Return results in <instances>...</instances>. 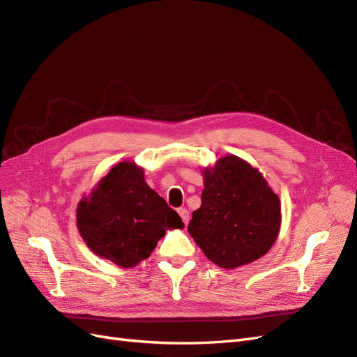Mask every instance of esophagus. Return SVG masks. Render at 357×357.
I'll return each instance as SVG.
<instances>
[{
  "mask_svg": "<svg viewBox=\"0 0 357 357\" xmlns=\"http://www.w3.org/2000/svg\"><path fill=\"white\" fill-rule=\"evenodd\" d=\"M178 214H180V217H181V220H183V223L188 225V223H189V211L186 210V208H180Z\"/></svg>",
  "mask_w": 357,
  "mask_h": 357,
  "instance_id": "esophagus-1",
  "label": "esophagus"
}]
</instances>
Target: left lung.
Segmentation results:
<instances>
[{"label": "left lung", "mask_w": 357, "mask_h": 357, "mask_svg": "<svg viewBox=\"0 0 357 357\" xmlns=\"http://www.w3.org/2000/svg\"><path fill=\"white\" fill-rule=\"evenodd\" d=\"M202 204L188 226L208 260L223 268L252 263L268 252L280 230L279 196L257 168L226 155L202 168Z\"/></svg>", "instance_id": "1"}]
</instances>
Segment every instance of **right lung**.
I'll list each match as a JSON object with an SVG mask.
<instances>
[{"label":"right lung","mask_w":357,"mask_h":357,"mask_svg":"<svg viewBox=\"0 0 357 357\" xmlns=\"http://www.w3.org/2000/svg\"><path fill=\"white\" fill-rule=\"evenodd\" d=\"M77 227L87 247L130 268L146 260L167 230L183 229L180 215L144 181L136 162L122 161L77 206Z\"/></svg>","instance_id":"obj_1"}]
</instances>
